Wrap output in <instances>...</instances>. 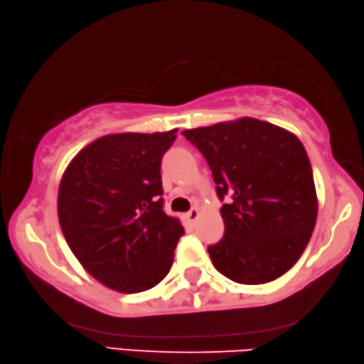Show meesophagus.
I'll use <instances>...</instances> for the list:
<instances>
[{
  "mask_svg": "<svg viewBox=\"0 0 364 364\" xmlns=\"http://www.w3.org/2000/svg\"><path fill=\"white\" fill-rule=\"evenodd\" d=\"M198 216H200L198 208H192V210H190V211L186 214V219H187L188 223H195L196 219H198Z\"/></svg>",
  "mask_w": 364,
  "mask_h": 364,
  "instance_id": "34e87169",
  "label": "esophagus"
}]
</instances>
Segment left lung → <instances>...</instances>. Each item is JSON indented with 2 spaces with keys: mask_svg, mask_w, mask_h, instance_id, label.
Instances as JSON below:
<instances>
[{
  "mask_svg": "<svg viewBox=\"0 0 364 364\" xmlns=\"http://www.w3.org/2000/svg\"><path fill=\"white\" fill-rule=\"evenodd\" d=\"M210 164L224 237L208 253L238 284L281 277L305 252L318 218L313 169L303 143L274 124L242 117L183 130Z\"/></svg>",
  "mask_w": 364,
  "mask_h": 364,
  "instance_id": "left-lung-1",
  "label": "left lung"
}]
</instances>
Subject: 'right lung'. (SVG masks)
<instances>
[{
    "instance_id": "obj_1",
    "label": "right lung",
    "mask_w": 364,
    "mask_h": 364,
    "mask_svg": "<svg viewBox=\"0 0 364 364\" xmlns=\"http://www.w3.org/2000/svg\"><path fill=\"white\" fill-rule=\"evenodd\" d=\"M176 134L101 136L77 153L59 183L65 242L88 274L116 291L154 287L174 261L183 228L163 210L161 159Z\"/></svg>"
}]
</instances>
